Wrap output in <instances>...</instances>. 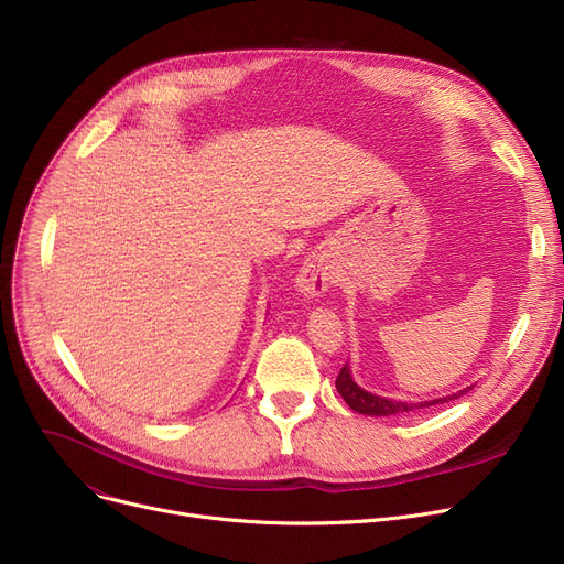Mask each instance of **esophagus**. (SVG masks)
<instances>
[{"instance_id": "obj_1", "label": "esophagus", "mask_w": 564, "mask_h": 564, "mask_svg": "<svg viewBox=\"0 0 564 564\" xmlns=\"http://www.w3.org/2000/svg\"><path fill=\"white\" fill-rule=\"evenodd\" d=\"M329 283H332V272L317 260L306 262L297 276L300 292L308 294V297H319L322 292H327Z\"/></svg>"}]
</instances>
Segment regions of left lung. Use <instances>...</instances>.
I'll return each mask as SVG.
<instances>
[{
	"label": "left lung",
	"mask_w": 564,
	"mask_h": 564,
	"mask_svg": "<svg viewBox=\"0 0 564 564\" xmlns=\"http://www.w3.org/2000/svg\"><path fill=\"white\" fill-rule=\"evenodd\" d=\"M336 389L338 393L343 395V400L349 404V409L359 411V413H366V416H395V413H413V411H421V409H427L432 404H441V402H448V400H455L459 395H464L466 391H459L455 395H448V398H441V400H432V402H416V404H409V402H395V400H387V398H379V395H372L368 391H364L361 387H357L354 383L351 375H349V368L343 366L338 377H336Z\"/></svg>",
	"instance_id": "8db88e82"
}]
</instances>
